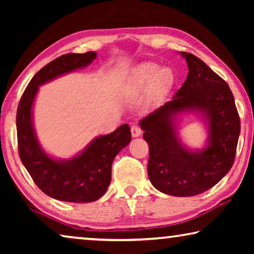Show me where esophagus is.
Returning <instances> with one entry per match:
<instances>
[{"label":"esophagus","mask_w":254,"mask_h":254,"mask_svg":"<svg viewBox=\"0 0 254 254\" xmlns=\"http://www.w3.org/2000/svg\"><path fill=\"white\" fill-rule=\"evenodd\" d=\"M141 133H142V130H141V127L139 126H133L131 127V134H132V136H134V137L140 136Z\"/></svg>","instance_id":"1"}]
</instances>
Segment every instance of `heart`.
Masks as SVG:
<instances>
[{"mask_svg":"<svg viewBox=\"0 0 254 254\" xmlns=\"http://www.w3.org/2000/svg\"><path fill=\"white\" fill-rule=\"evenodd\" d=\"M157 65L144 64L137 68L134 76L128 81V92L131 95H139L148 88L149 96L151 100H157L162 96L173 85L174 76L168 68H163L158 72Z\"/></svg>","mask_w":254,"mask_h":254,"instance_id":"heart-1","label":"heart"}]
</instances>
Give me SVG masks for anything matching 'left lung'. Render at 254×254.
Listing matches in <instances>:
<instances>
[{"label": "left lung", "mask_w": 254, "mask_h": 254, "mask_svg": "<svg viewBox=\"0 0 254 254\" xmlns=\"http://www.w3.org/2000/svg\"><path fill=\"white\" fill-rule=\"evenodd\" d=\"M188 76L174 100L140 121L149 144L150 182L163 194L188 197L215 186L233 166L241 130L234 96L226 81L192 54L182 53ZM199 110L209 122V145L198 153L185 148L174 128V115Z\"/></svg>", "instance_id": "1"}]
</instances>
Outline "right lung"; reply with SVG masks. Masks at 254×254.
<instances>
[{
    "mask_svg": "<svg viewBox=\"0 0 254 254\" xmlns=\"http://www.w3.org/2000/svg\"><path fill=\"white\" fill-rule=\"evenodd\" d=\"M96 58L94 51L66 54L47 64L30 80L16 112L18 150L21 161L34 184L46 195L69 203H91L105 194L111 183L112 163L117 154L131 141L127 124L110 134L96 137L78 156L67 161L50 158L38 142L32 124V104L40 85Z\"/></svg>",
    "mask_w": 254,
    "mask_h": 254,
    "instance_id": "add662e5",
    "label": "right lung"
}]
</instances>
